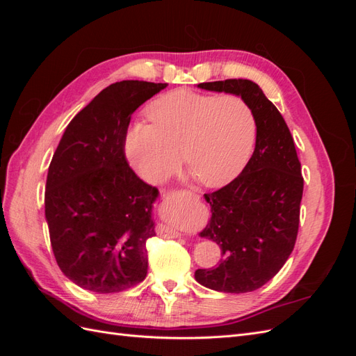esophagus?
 Returning <instances> with one entry per match:
<instances>
[{
  "mask_svg": "<svg viewBox=\"0 0 356 356\" xmlns=\"http://www.w3.org/2000/svg\"><path fill=\"white\" fill-rule=\"evenodd\" d=\"M174 234H177V236H181V234H179V233H175V232H174Z\"/></svg>",
  "mask_w": 356,
  "mask_h": 356,
  "instance_id": "obj_1",
  "label": "esophagus"
}]
</instances>
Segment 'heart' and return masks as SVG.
I'll use <instances>...</instances> for the list:
<instances>
[{"instance_id": "heart-1", "label": "heart", "mask_w": 356, "mask_h": 356, "mask_svg": "<svg viewBox=\"0 0 356 356\" xmlns=\"http://www.w3.org/2000/svg\"><path fill=\"white\" fill-rule=\"evenodd\" d=\"M151 124L126 135L131 165L149 184L166 179L182 161L202 186L221 187L238 177L251 156L255 117L238 96L169 92L147 108Z\"/></svg>"}]
</instances>
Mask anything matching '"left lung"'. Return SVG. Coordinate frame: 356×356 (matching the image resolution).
Here are the masks:
<instances>
[{"label": "left lung", "instance_id": "1", "mask_svg": "<svg viewBox=\"0 0 356 356\" xmlns=\"http://www.w3.org/2000/svg\"><path fill=\"white\" fill-rule=\"evenodd\" d=\"M209 92L232 93L251 106L257 124L254 153L241 175L204 195L211 220L200 238L221 248L215 268H197L196 281L221 293H250L281 270L293 252L303 196L294 139L281 113L251 80L200 83Z\"/></svg>", "mask_w": 356, "mask_h": 356}]
</instances>
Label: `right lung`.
<instances>
[{
    "label": "right lung",
    "instance_id": "1",
    "mask_svg": "<svg viewBox=\"0 0 356 356\" xmlns=\"http://www.w3.org/2000/svg\"><path fill=\"white\" fill-rule=\"evenodd\" d=\"M166 83L123 80L98 93L63 132L46 182V221L62 273L99 294L147 276V241L156 236V187L129 168L131 117Z\"/></svg>",
    "mask_w": 356,
    "mask_h": 356
}]
</instances>
